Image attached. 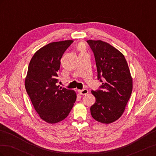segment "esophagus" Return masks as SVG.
Wrapping results in <instances>:
<instances>
[{
	"instance_id": "obj_1",
	"label": "esophagus",
	"mask_w": 156,
	"mask_h": 156,
	"mask_svg": "<svg viewBox=\"0 0 156 156\" xmlns=\"http://www.w3.org/2000/svg\"><path fill=\"white\" fill-rule=\"evenodd\" d=\"M78 92L81 94V95H86V94H87L88 93V90L87 89L84 88L83 90H79Z\"/></svg>"
}]
</instances>
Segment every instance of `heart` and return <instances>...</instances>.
<instances>
[{
  "mask_svg": "<svg viewBox=\"0 0 156 156\" xmlns=\"http://www.w3.org/2000/svg\"><path fill=\"white\" fill-rule=\"evenodd\" d=\"M77 48H78V49H79L80 51L83 52L84 49V45L83 44H79L78 45V46H77Z\"/></svg>",
  "mask_w": 156,
  "mask_h": 156,
  "instance_id": "1",
  "label": "heart"
}]
</instances>
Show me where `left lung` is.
<instances>
[{"label": "left lung", "mask_w": 156, "mask_h": 156, "mask_svg": "<svg viewBox=\"0 0 156 156\" xmlns=\"http://www.w3.org/2000/svg\"><path fill=\"white\" fill-rule=\"evenodd\" d=\"M87 41L95 56L98 79L102 82V90L91 92L96 98V103L90 107L91 115L99 122L111 124L125 111L133 89V79L120 51L102 40Z\"/></svg>", "instance_id": "1"}]
</instances>
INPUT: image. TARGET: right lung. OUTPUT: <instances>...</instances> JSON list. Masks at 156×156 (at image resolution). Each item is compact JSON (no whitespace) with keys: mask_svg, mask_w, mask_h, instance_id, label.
I'll return each instance as SVG.
<instances>
[{"mask_svg":"<svg viewBox=\"0 0 156 156\" xmlns=\"http://www.w3.org/2000/svg\"><path fill=\"white\" fill-rule=\"evenodd\" d=\"M73 40L49 43L37 50L28 68L25 85L34 109L41 120L56 124L66 118L77 94L73 90L56 86L60 60Z\"/></svg>","mask_w":156,"mask_h":156,"instance_id":"obj_1","label":"right lung"}]
</instances>
